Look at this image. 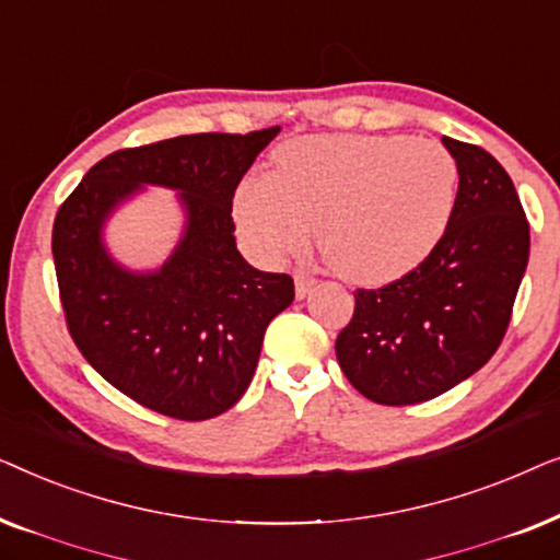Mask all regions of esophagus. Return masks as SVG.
Masks as SVG:
<instances>
[{"label": "esophagus", "instance_id": "obj_1", "mask_svg": "<svg viewBox=\"0 0 560 560\" xmlns=\"http://www.w3.org/2000/svg\"><path fill=\"white\" fill-rule=\"evenodd\" d=\"M313 285H316V280H313L311 275H305V272H295V295L301 298V301H303L305 295L311 293Z\"/></svg>", "mask_w": 560, "mask_h": 560}]
</instances>
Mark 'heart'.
<instances>
[{"instance_id":"b5f03b06","label":"heart","mask_w":560,"mask_h":560,"mask_svg":"<svg viewBox=\"0 0 560 560\" xmlns=\"http://www.w3.org/2000/svg\"><path fill=\"white\" fill-rule=\"evenodd\" d=\"M458 190L443 144L402 135H316L282 142L272 175H252L232 213L252 255L278 265L318 226L326 262L362 285L397 280L446 234Z\"/></svg>"}]
</instances>
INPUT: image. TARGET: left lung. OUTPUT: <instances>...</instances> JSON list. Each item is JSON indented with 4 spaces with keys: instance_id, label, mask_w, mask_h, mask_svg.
I'll return each instance as SVG.
<instances>
[{
    "instance_id": "obj_1",
    "label": "left lung",
    "mask_w": 560,
    "mask_h": 560,
    "mask_svg": "<svg viewBox=\"0 0 560 560\" xmlns=\"http://www.w3.org/2000/svg\"><path fill=\"white\" fill-rule=\"evenodd\" d=\"M456 160L451 224L405 278L357 290L336 339L343 374L366 400L416 405L479 372L508 331L530 255V226L510 175L487 150L443 137Z\"/></svg>"
}]
</instances>
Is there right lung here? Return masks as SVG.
I'll return each mask as SVG.
<instances>
[{"label": "right lung", "mask_w": 560, "mask_h": 560, "mask_svg": "<svg viewBox=\"0 0 560 560\" xmlns=\"http://www.w3.org/2000/svg\"><path fill=\"white\" fill-rule=\"evenodd\" d=\"M280 127L183 135L106 155L52 224L60 303L75 347L144 408L178 420L221 416L255 377L265 328L295 298L290 275L255 270L234 240L232 198ZM148 185L179 194L187 217L172 257L129 271L103 226Z\"/></svg>", "instance_id": "obj_1"}]
</instances>
